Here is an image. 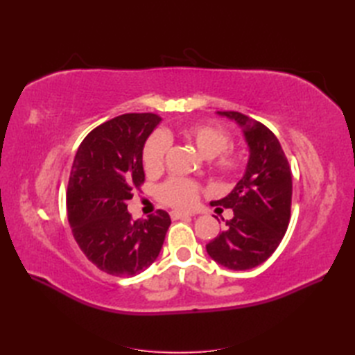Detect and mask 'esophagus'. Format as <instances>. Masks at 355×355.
<instances>
[{"label":"esophagus","instance_id":"34e87169","mask_svg":"<svg viewBox=\"0 0 355 355\" xmlns=\"http://www.w3.org/2000/svg\"><path fill=\"white\" fill-rule=\"evenodd\" d=\"M170 216H171V219H182V218H191V216H196V214H194V213H189V211L173 210V211H170Z\"/></svg>","mask_w":355,"mask_h":355}]
</instances>
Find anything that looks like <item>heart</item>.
Instances as JSON below:
<instances>
[{
    "instance_id": "heart-1",
    "label": "heart",
    "mask_w": 355,
    "mask_h": 355,
    "mask_svg": "<svg viewBox=\"0 0 355 355\" xmlns=\"http://www.w3.org/2000/svg\"><path fill=\"white\" fill-rule=\"evenodd\" d=\"M179 136L194 146L202 158H214V166L223 175H237L245 166V154L240 148L230 146L231 137L223 128L211 124L182 127ZM173 139L170 130L154 133L146 139L142 149V163L148 173H157L164 164L168 142ZM198 185L185 179H168L158 188L159 200L173 207H189L197 200Z\"/></svg>"
}]
</instances>
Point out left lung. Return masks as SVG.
<instances>
[{
  "label": "left lung",
  "mask_w": 355,
  "mask_h": 355,
  "mask_svg": "<svg viewBox=\"0 0 355 355\" xmlns=\"http://www.w3.org/2000/svg\"><path fill=\"white\" fill-rule=\"evenodd\" d=\"M243 128L249 146L245 173L230 194L211 206L232 209L227 227L207 245L214 262L244 271L265 262L282 243L292 209V171L275 135L235 111L218 112Z\"/></svg>",
  "instance_id": "8db88e82"
}]
</instances>
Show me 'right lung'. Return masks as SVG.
<instances>
[{
    "instance_id": "obj_1",
    "label": "right lung",
    "mask_w": 355,
    "mask_h": 355,
    "mask_svg": "<svg viewBox=\"0 0 355 355\" xmlns=\"http://www.w3.org/2000/svg\"><path fill=\"white\" fill-rule=\"evenodd\" d=\"M161 116L123 114L84 137L75 154L67 210L73 239L101 271L132 277L151 265L163 247L170 216L157 210L133 220L127 201L145 182L142 149Z\"/></svg>"
}]
</instances>
